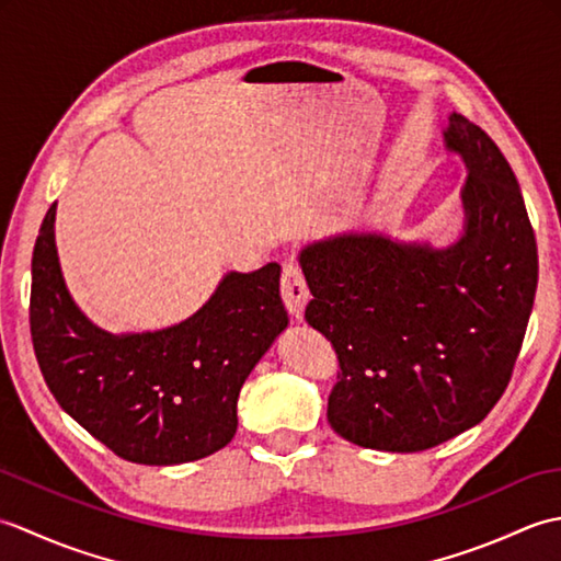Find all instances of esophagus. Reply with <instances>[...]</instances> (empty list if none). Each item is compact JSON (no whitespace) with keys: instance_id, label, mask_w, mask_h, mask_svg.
<instances>
[{"instance_id":"34e87169","label":"esophagus","mask_w":561,"mask_h":561,"mask_svg":"<svg viewBox=\"0 0 561 561\" xmlns=\"http://www.w3.org/2000/svg\"><path fill=\"white\" fill-rule=\"evenodd\" d=\"M279 289H282V299H284V306H287L289 316L301 320L304 308H306L308 299H311V291H308V287H306L301 270L296 265H284Z\"/></svg>"}]
</instances>
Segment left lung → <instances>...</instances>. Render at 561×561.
Listing matches in <instances>:
<instances>
[{"mask_svg":"<svg viewBox=\"0 0 561 561\" xmlns=\"http://www.w3.org/2000/svg\"><path fill=\"white\" fill-rule=\"evenodd\" d=\"M468 165L465 229L448 248L340 233L301 250L308 325L335 347L328 422L356 446L416 453L468 432L514 374L538 289V245L508 161L482 127L448 117Z\"/></svg>","mask_w":561,"mask_h":561,"instance_id":"left-lung-1","label":"left lung"}]
</instances>
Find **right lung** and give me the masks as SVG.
Returning a JSON list of instances; mask_svg holds the SVG:
<instances>
[{"label": "right lung", "instance_id": "1", "mask_svg": "<svg viewBox=\"0 0 561 561\" xmlns=\"http://www.w3.org/2000/svg\"><path fill=\"white\" fill-rule=\"evenodd\" d=\"M55 207L33 248L31 337L59 408L129 462L181 465L224 448L238 426V392L289 325L277 262L229 272L183 323L113 335L65 287Z\"/></svg>", "mask_w": 561, "mask_h": 561}]
</instances>
